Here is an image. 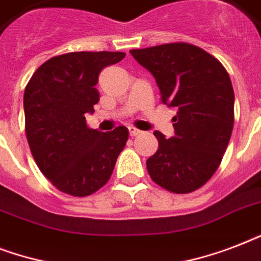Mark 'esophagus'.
<instances>
[{
    "label": "esophagus",
    "mask_w": 261,
    "mask_h": 261,
    "mask_svg": "<svg viewBox=\"0 0 261 261\" xmlns=\"http://www.w3.org/2000/svg\"><path fill=\"white\" fill-rule=\"evenodd\" d=\"M128 133H130V137H137L139 135L142 131L138 130V128H135V127H128Z\"/></svg>",
    "instance_id": "34e87169"
}]
</instances>
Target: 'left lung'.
Listing matches in <instances>:
<instances>
[{
    "label": "left lung",
    "mask_w": 261,
    "mask_h": 261,
    "mask_svg": "<svg viewBox=\"0 0 261 261\" xmlns=\"http://www.w3.org/2000/svg\"><path fill=\"white\" fill-rule=\"evenodd\" d=\"M150 71L161 101L176 108L174 135L154 131L159 150L147 159L151 180L173 194H190L218 169L234 124V92L218 59L190 43L131 50Z\"/></svg>",
    "instance_id": "8db88e82"
}]
</instances>
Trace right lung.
I'll use <instances>...</instances> for the list:
<instances>
[{"mask_svg": "<svg viewBox=\"0 0 261 261\" xmlns=\"http://www.w3.org/2000/svg\"><path fill=\"white\" fill-rule=\"evenodd\" d=\"M124 53L80 51L53 57L31 77L24 92L25 134L39 169L71 196H88L110 180L128 130L108 133L87 126L100 93L94 88L104 67Z\"/></svg>", "mask_w": 261, "mask_h": 261, "instance_id": "add662e5", "label": "right lung"}]
</instances>
